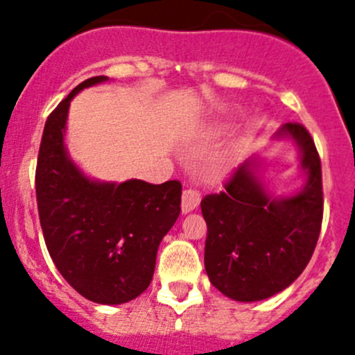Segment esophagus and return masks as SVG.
Instances as JSON below:
<instances>
[{"label": "esophagus", "mask_w": 355, "mask_h": 355, "mask_svg": "<svg viewBox=\"0 0 355 355\" xmlns=\"http://www.w3.org/2000/svg\"><path fill=\"white\" fill-rule=\"evenodd\" d=\"M200 194L196 189H185L184 196H182V213H191L192 209L199 206Z\"/></svg>", "instance_id": "obj_1"}]
</instances>
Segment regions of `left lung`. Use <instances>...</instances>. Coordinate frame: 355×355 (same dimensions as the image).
<instances>
[{"mask_svg": "<svg viewBox=\"0 0 355 355\" xmlns=\"http://www.w3.org/2000/svg\"><path fill=\"white\" fill-rule=\"evenodd\" d=\"M275 137L297 142L307 182L292 198L277 199L256 177L257 159L235 168L225 191L207 194L200 209L207 225L204 266L223 295L263 300L287 288L306 270L323 221L321 159L307 128L282 125Z\"/></svg>", "mask_w": 355, "mask_h": 355, "instance_id": "obj_1", "label": "left lung"}]
</instances>
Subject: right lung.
<instances>
[{"label":"right lung","instance_id":"obj_1","mask_svg":"<svg viewBox=\"0 0 355 355\" xmlns=\"http://www.w3.org/2000/svg\"><path fill=\"white\" fill-rule=\"evenodd\" d=\"M91 77L51 111L35 166V198L42 235L62 277L85 299L123 304L149 287L159 242L180 214L182 184L155 185L89 180L71 163L63 142L68 106Z\"/></svg>","mask_w":355,"mask_h":355}]
</instances>
